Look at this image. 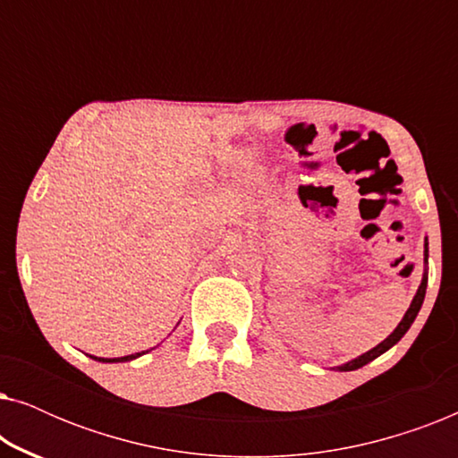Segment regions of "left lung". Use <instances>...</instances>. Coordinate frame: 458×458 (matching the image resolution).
<instances>
[{"instance_id": "obj_1", "label": "left lung", "mask_w": 458, "mask_h": 458, "mask_svg": "<svg viewBox=\"0 0 458 458\" xmlns=\"http://www.w3.org/2000/svg\"><path fill=\"white\" fill-rule=\"evenodd\" d=\"M428 259H429V248H428V237H425V250H423V262H425V268H423V279H421V285L417 287L415 298H412V302H411V306H409V310L404 312L403 321H400V323L396 325V329H394L392 334L387 335L384 342H379L377 346L371 348V350H367L365 354L356 356V359L348 360V362H344V365H337V367H334V369H337V371H356V369L365 367L367 362L375 360V359H377V356H381L384 352H387V350H390L392 346H396V344H398L400 340H403L406 331L411 329L412 321H415V318H417L419 310H421L423 300H425V290H428Z\"/></svg>"}]
</instances>
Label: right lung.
I'll return each instance as SVG.
<instances>
[{
    "mask_svg": "<svg viewBox=\"0 0 458 458\" xmlns=\"http://www.w3.org/2000/svg\"><path fill=\"white\" fill-rule=\"evenodd\" d=\"M148 350H143V352H135V354H127V356H121V359H99V356H91L93 360H99V362H127V360H135L140 359L141 354H146Z\"/></svg>",
    "mask_w": 458,
    "mask_h": 458,
    "instance_id": "obj_1",
    "label": "right lung"
}]
</instances>
